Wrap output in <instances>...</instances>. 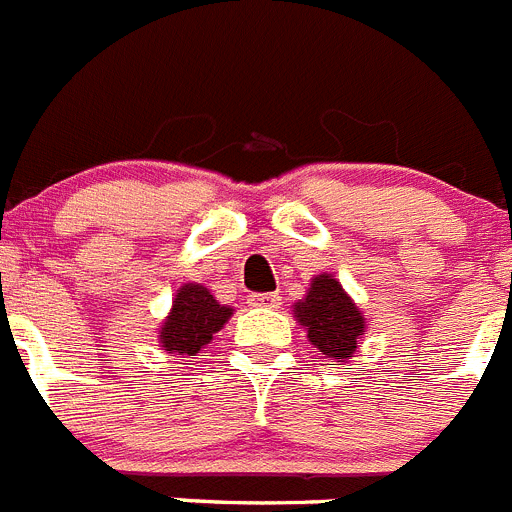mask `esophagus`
Returning <instances> with one entry per match:
<instances>
[{"mask_svg": "<svg viewBox=\"0 0 512 512\" xmlns=\"http://www.w3.org/2000/svg\"><path fill=\"white\" fill-rule=\"evenodd\" d=\"M250 301H252V306H260V308H278L280 306L278 293H255Z\"/></svg>", "mask_w": 512, "mask_h": 512, "instance_id": "obj_1", "label": "esophagus"}]
</instances>
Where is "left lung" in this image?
<instances>
[{
    "label": "left lung",
    "mask_w": 512,
    "mask_h": 512,
    "mask_svg": "<svg viewBox=\"0 0 512 512\" xmlns=\"http://www.w3.org/2000/svg\"><path fill=\"white\" fill-rule=\"evenodd\" d=\"M296 321L308 331V342L336 362L352 359L365 334V316L329 273L311 280L306 298L296 303Z\"/></svg>",
    "instance_id": "8db88e82"
}]
</instances>
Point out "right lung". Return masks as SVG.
I'll list each match as a JSON object with an SVG mask.
<instances>
[{"instance_id":"1","label":"right lung","mask_w":512,"mask_h":512,"mask_svg":"<svg viewBox=\"0 0 512 512\" xmlns=\"http://www.w3.org/2000/svg\"><path fill=\"white\" fill-rule=\"evenodd\" d=\"M234 308L222 306L199 283H186L173 298V308L160 326V347L168 354L196 357L229 321Z\"/></svg>"}]
</instances>
